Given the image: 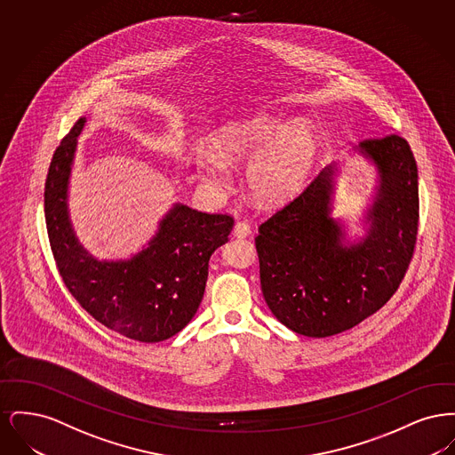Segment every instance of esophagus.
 Masks as SVG:
<instances>
[{
	"label": "esophagus",
	"instance_id": "1",
	"mask_svg": "<svg viewBox=\"0 0 455 455\" xmlns=\"http://www.w3.org/2000/svg\"><path fill=\"white\" fill-rule=\"evenodd\" d=\"M251 234V225L247 221H237L234 227V235L238 238L247 237Z\"/></svg>",
	"mask_w": 455,
	"mask_h": 455
}]
</instances>
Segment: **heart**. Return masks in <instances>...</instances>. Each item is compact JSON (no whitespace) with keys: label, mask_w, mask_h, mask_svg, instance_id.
<instances>
[{"label":"heart","mask_w":455,"mask_h":455,"mask_svg":"<svg viewBox=\"0 0 455 455\" xmlns=\"http://www.w3.org/2000/svg\"><path fill=\"white\" fill-rule=\"evenodd\" d=\"M317 132L307 121L288 123L275 114H252L217 131L213 148L196 147V175L208 189L221 193L232 182L230 165L248 156L245 184L264 206H278L299 195L317 155Z\"/></svg>","instance_id":"heart-1"}]
</instances>
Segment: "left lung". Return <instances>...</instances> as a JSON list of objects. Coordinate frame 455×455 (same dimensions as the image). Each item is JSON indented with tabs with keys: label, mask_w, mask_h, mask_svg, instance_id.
I'll return each mask as SVG.
<instances>
[{
	"label": "left lung",
	"mask_w": 455,
	"mask_h": 455,
	"mask_svg": "<svg viewBox=\"0 0 455 455\" xmlns=\"http://www.w3.org/2000/svg\"><path fill=\"white\" fill-rule=\"evenodd\" d=\"M377 171L363 212L365 235L347 237L332 217L338 162L259 227L260 288L273 315L308 338H325L360 324L395 293L418 234V167L397 134L353 148Z\"/></svg>",
	"instance_id": "8db88e82"
}]
</instances>
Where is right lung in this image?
Wrapping results in <instances>:
<instances>
[{
	"mask_svg": "<svg viewBox=\"0 0 455 455\" xmlns=\"http://www.w3.org/2000/svg\"><path fill=\"white\" fill-rule=\"evenodd\" d=\"M85 123L80 117L66 134L45 179L44 215L56 266L71 295L100 324L141 343L169 339L195 317L210 258L228 242L234 218L173 203L140 252L128 259H97L76 237L68 210L69 177Z\"/></svg>",
	"mask_w": 455,
	"mask_h": 455,
	"instance_id": "1",
	"label": "right lung"
}]
</instances>
